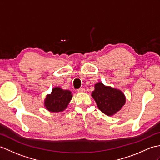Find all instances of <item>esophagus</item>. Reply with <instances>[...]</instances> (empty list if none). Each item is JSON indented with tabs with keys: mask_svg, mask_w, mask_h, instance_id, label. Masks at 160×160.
<instances>
[{
	"mask_svg": "<svg viewBox=\"0 0 160 160\" xmlns=\"http://www.w3.org/2000/svg\"><path fill=\"white\" fill-rule=\"evenodd\" d=\"M78 92H84L85 89L84 88H79V89H78Z\"/></svg>",
	"mask_w": 160,
	"mask_h": 160,
	"instance_id": "1",
	"label": "esophagus"
}]
</instances>
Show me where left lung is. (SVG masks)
Wrapping results in <instances>:
<instances>
[{
    "label": "left lung",
    "mask_w": 160,
    "mask_h": 160,
    "mask_svg": "<svg viewBox=\"0 0 160 160\" xmlns=\"http://www.w3.org/2000/svg\"><path fill=\"white\" fill-rule=\"evenodd\" d=\"M98 108L107 116L112 117L125 105L126 98L121 90L106 86L101 82L95 84V90L91 92Z\"/></svg>",
    "instance_id": "left-lung-1"
}]
</instances>
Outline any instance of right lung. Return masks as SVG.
Wrapping results in <instances>:
<instances>
[{"mask_svg":"<svg viewBox=\"0 0 160 160\" xmlns=\"http://www.w3.org/2000/svg\"><path fill=\"white\" fill-rule=\"evenodd\" d=\"M73 97L69 90H64L59 87L52 88L50 94H48L44 100V106L51 112H60L64 111Z\"/></svg>","mask_w":160,"mask_h":160,"instance_id":"add662e5","label":"right lung"}]
</instances>
